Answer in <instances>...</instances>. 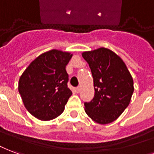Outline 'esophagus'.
Instances as JSON below:
<instances>
[{"label": "esophagus", "instance_id": "34e87169", "mask_svg": "<svg viewBox=\"0 0 154 154\" xmlns=\"http://www.w3.org/2000/svg\"><path fill=\"white\" fill-rule=\"evenodd\" d=\"M75 92L76 93H79V92H80V87H77V88H75Z\"/></svg>", "mask_w": 154, "mask_h": 154}]
</instances>
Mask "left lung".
<instances>
[{"mask_svg": "<svg viewBox=\"0 0 154 154\" xmlns=\"http://www.w3.org/2000/svg\"><path fill=\"white\" fill-rule=\"evenodd\" d=\"M82 57L90 67L95 90L94 98L85 103V112L98 124H109L130 104L133 78L122 58L107 48L85 51Z\"/></svg>", "mask_w": 154, "mask_h": 154, "instance_id": "left-lung-1", "label": "left lung"}]
</instances>
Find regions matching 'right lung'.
I'll return each mask as SVG.
<instances>
[{"label":"right lung","instance_id":"add662e5","mask_svg":"<svg viewBox=\"0 0 154 154\" xmlns=\"http://www.w3.org/2000/svg\"><path fill=\"white\" fill-rule=\"evenodd\" d=\"M72 54L51 50L32 60L20 76L19 92L24 106L34 117L50 121L63 112L72 92L66 66Z\"/></svg>","mask_w":154,"mask_h":154}]
</instances>
